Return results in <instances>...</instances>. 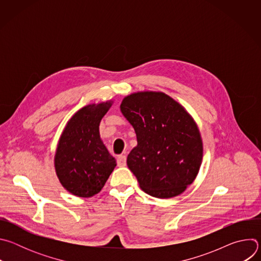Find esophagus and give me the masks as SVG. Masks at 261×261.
Masks as SVG:
<instances>
[{"instance_id":"obj_1","label":"esophagus","mask_w":261,"mask_h":261,"mask_svg":"<svg viewBox=\"0 0 261 261\" xmlns=\"http://www.w3.org/2000/svg\"><path fill=\"white\" fill-rule=\"evenodd\" d=\"M126 161H127V157L125 155H121L118 157L117 159V163H118V166L120 167H123V166H126Z\"/></svg>"}]
</instances>
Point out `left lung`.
Returning a JSON list of instances; mask_svg holds the SVG:
<instances>
[{
  "label": "left lung",
  "mask_w": 261,
  "mask_h": 261,
  "mask_svg": "<svg viewBox=\"0 0 261 261\" xmlns=\"http://www.w3.org/2000/svg\"><path fill=\"white\" fill-rule=\"evenodd\" d=\"M121 111L136 133L127 165L140 188L157 198L182 193L202 161V140L192 117L161 92L131 94L123 99Z\"/></svg>",
  "instance_id": "8db88e82"
}]
</instances>
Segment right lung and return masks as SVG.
<instances>
[{"label": "right lung", "mask_w": 261, "mask_h": 261, "mask_svg": "<svg viewBox=\"0 0 261 261\" xmlns=\"http://www.w3.org/2000/svg\"><path fill=\"white\" fill-rule=\"evenodd\" d=\"M111 101L90 104L67 123L55 156L60 182L71 194L91 197L99 193L117 162L103 144L99 125Z\"/></svg>", "instance_id": "1"}]
</instances>
